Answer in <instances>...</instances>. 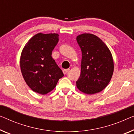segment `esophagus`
I'll list each match as a JSON object with an SVG mask.
<instances>
[{
  "label": "esophagus",
  "mask_w": 134,
  "mask_h": 134,
  "mask_svg": "<svg viewBox=\"0 0 134 134\" xmlns=\"http://www.w3.org/2000/svg\"><path fill=\"white\" fill-rule=\"evenodd\" d=\"M70 70V69H64L63 70V73L64 74V75H65V74H66L68 71H69Z\"/></svg>",
  "instance_id": "obj_1"
}]
</instances>
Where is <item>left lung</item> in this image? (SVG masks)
I'll use <instances>...</instances> for the list:
<instances>
[{
    "mask_svg": "<svg viewBox=\"0 0 134 134\" xmlns=\"http://www.w3.org/2000/svg\"><path fill=\"white\" fill-rule=\"evenodd\" d=\"M76 40L82 51L77 89L87 94L100 92L108 85L113 75L114 65L110 50L100 38L92 34L77 35Z\"/></svg>",
    "mask_w": 134,
    "mask_h": 134,
    "instance_id": "1",
    "label": "left lung"
}]
</instances>
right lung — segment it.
<instances>
[{
  "label": "right lung",
  "mask_w": 134,
  "mask_h": 134,
  "mask_svg": "<svg viewBox=\"0 0 134 134\" xmlns=\"http://www.w3.org/2000/svg\"><path fill=\"white\" fill-rule=\"evenodd\" d=\"M59 40L58 34L38 33L27 42L21 51L20 65L24 80L33 91L46 94L64 76L52 57Z\"/></svg>",
  "instance_id": "right-lung-1"
}]
</instances>
